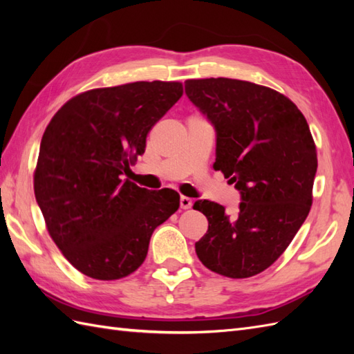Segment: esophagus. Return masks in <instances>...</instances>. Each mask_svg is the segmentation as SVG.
<instances>
[{"label":"esophagus","instance_id":"1","mask_svg":"<svg viewBox=\"0 0 354 354\" xmlns=\"http://www.w3.org/2000/svg\"><path fill=\"white\" fill-rule=\"evenodd\" d=\"M179 205H181V208H183V209H189V208H192L193 202H192V199H190V198L181 196V198H179Z\"/></svg>","mask_w":354,"mask_h":354}]
</instances>
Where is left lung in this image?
Returning <instances> with one entry per match:
<instances>
[{
    "label": "left lung",
    "mask_w": 354,
    "mask_h": 354,
    "mask_svg": "<svg viewBox=\"0 0 354 354\" xmlns=\"http://www.w3.org/2000/svg\"><path fill=\"white\" fill-rule=\"evenodd\" d=\"M185 94L214 126V170L242 199L236 216L216 202H194L208 219L196 254L216 274L257 275L284 252L310 212L318 158L309 124L288 97L251 82L187 80Z\"/></svg>",
    "instance_id": "1"
}]
</instances>
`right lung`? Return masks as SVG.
<instances>
[{"instance_id": "obj_1", "label": "right lung", "mask_w": 354, "mask_h": 354, "mask_svg": "<svg viewBox=\"0 0 354 354\" xmlns=\"http://www.w3.org/2000/svg\"><path fill=\"white\" fill-rule=\"evenodd\" d=\"M183 95L179 82H133L82 93L42 135L35 196L47 230L71 265L118 280L145 261L152 232L179 208V194L127 179L153 124Z\"/></svg>"}]
</instances>
